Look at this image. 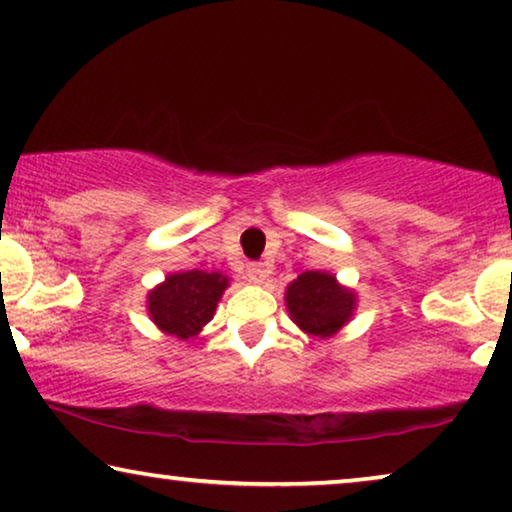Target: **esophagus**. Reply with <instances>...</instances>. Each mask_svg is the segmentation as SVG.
<instances>
[{
  "instance_id": "obj_1",
  "label": "esophagus",
  "mask_w": 512,
  "mask_h": 512,
  "mask_svg": "<svg viewBox=\"0 0 512 512\" xmlns=\"http://www.w3.org/2000/svg\"><path fill=\"white\" fill-rule=\"evenodd\" d=\"M247 279L251 283H263L267 279V270L263 263H249L247 265Z\"/></svg>"
}]
</instances>
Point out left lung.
<instances>
[{"mask_svg":"<svg viewBox=\"0 0 512 512\" xmlns=\"http://www.w3.org/2000/svg\"><path fill=\"white\" fill-rule=\"evenodd\" d=\"M293 320L313 336H332L350 320L355 297L338 286L332 274L304 272L286 290Z\"/></svg>","mask_w":512,"mask_h":512,"instance_id":"8db88e82","label":"left lung"}]
</instances>
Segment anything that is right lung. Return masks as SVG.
<instances>
[{
    "instance_id": "add662e5",
    "label": "right lung",
    "mask_w": 512,
    "mask_h": 512,
    "mask_svg": "<svg viewBox=\"0 0 512 512\" xmlns=\"http://www.w3.org/2000/svg\"><path fill=\"white\" fill-rule=\"evenodd\" d=\"M229 279L219 272H178L148 295V311L162 332L190 338L212 320Z\"/></svg>"
}]
</instances>
